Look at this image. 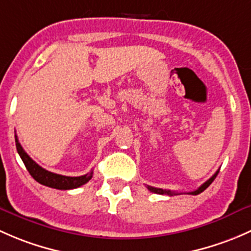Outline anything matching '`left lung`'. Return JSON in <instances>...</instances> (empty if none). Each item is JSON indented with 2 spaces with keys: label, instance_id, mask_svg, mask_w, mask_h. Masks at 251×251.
I'll use <instances>...</instances> for the list:
<instances>
[{
  "label": "left lung",
  "instance_id": "left-lung-1",
  "mask_svg": "<svg viewBox=\"0 0 251 251\" xmlns=\"http://www.w3.org/2000/svg\"><path fill=\"white\" fill-rule=\"evenodd\" d=\"M218 173H219V172H216L215 174H214L213 176L210 177V179L206 180V181L204 182L202 186H200V187H198L197 190H196V191H192V192H188V195H195V196H196V195H200L201 192H203V191L205 190V188H208V187H209V185H210V183L214 181V179H215V177H216V175H218ZM147 188H149V190L151 191V192L158 193V195H170V196L176 195V193H175V192H172V191H169V190H162V188L151 187V186H147Z\"/></svg>",
  "mask_w": 251,
  "mask_h": 251
}]
</instances>
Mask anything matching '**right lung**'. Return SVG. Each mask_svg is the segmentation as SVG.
Segmentation results:
<instances>
[{"label":"right lung","instance_id":"1","mask_svg":"<svg viewBox=\"0 0 251 251\" xmlns=\"http://www.w3.org/2000/svg\"><path fill=\"white\" fill-rule=\"evenodd\" d=\"M15 146H17V151L19 153L20 158L24 162L25 167H26L27 172L30 173L31 176L40 182L41 185L48 186V187L56 188V190H72V188H77L79 186L84 185L92 179L93 172L89 174L82 175V176H65V175L55 174V173L48 172V170L43 169L40 167L32 158L24 151V149L20 145L18 140L17 135H15Z\"/></svg>","mask_w":251,"mask_h":251}]
</instances>
